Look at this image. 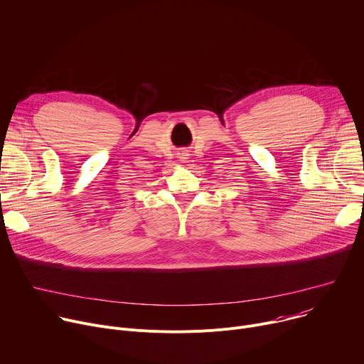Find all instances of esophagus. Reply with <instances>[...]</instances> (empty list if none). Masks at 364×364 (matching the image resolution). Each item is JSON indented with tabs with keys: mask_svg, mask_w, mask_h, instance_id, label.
Here are the masks:
<instances>
[{
	"mask_svg": "<svg viewBox=\"0 0 364 364\" xmlns=\"http://www.w3.org/2000/svg\"><path fill=\"white\" fill-rule=\"evenodd\" d=\"M178 156H179V159L185 160V159H188V156H189V150H186V149H181V150H179V153H178Z\"/></svg>",
	"mask_w": 364,
	"mask_h": 364,
	"instance_id": "34e87169",
	"label": "esophagus"
}]
</instances>
